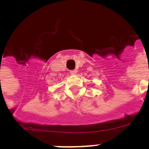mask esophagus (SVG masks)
<instances>
[{
	"mask_svg": "<svg viewBox=\"0 0 149 149\" xmlns=\"http://www.w3.org/2000/svg\"><path fill=\"white\" fill-rule=\"evenodd\" d=\"M77 71L76 70V69H74V70L70 71V73L72 74V75H75V74H77Z\"/></svg>",
	"mask_w": 149,
	"mask_h": 149,
	"instance_id": "1",
	"label": "esophagus"
}]
</instances>
